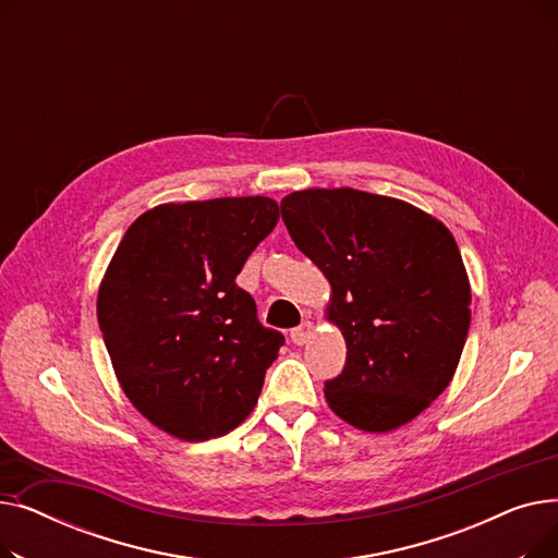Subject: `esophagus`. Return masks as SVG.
Segmentation results:
<instances>
[{"instance_id": "34e87169", "label": "esophagus", "mask_w": 558, "mask_h": 558, "mask_svg": "<svg viewBox=\"0 0 558 558\" xmlns=\"http://www.w3.org/2000/svg\"><path fill=\"white\" fill-rule=\"evenodd\" d=\"M314 335V326L310 324V320H305L303 326H299L296 330H291V341H294L296 345H303L310 341V337Z\"/></svg>"}]
</instances>
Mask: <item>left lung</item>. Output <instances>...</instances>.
Returning a JSON list of instances; mask_svg holds the SVG:
<instances>
[{"label": "left lung", "instance_id": "1", "mask_svg": "<svg viewBox=\"0 0 558 558\" xmlns=\"http://www.w3.org/2000/svg\"><path fill=\"white\" fill-rule=\"evenodd\" d=\"M280 213L328 278L326 318L345 339L328 407L375 434L414 421L450 385L471 328V282L452 232L412 203L353 187L287 194Z\"/></svg>", "mask_w": 558, "mask_h": 558}]
</instances>
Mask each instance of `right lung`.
<instances>
[{
	"mask_svg": "<svg viewBox=\"0 0 558 558\" xmlns=\"http://www.w3.org/2000/svg\"><path fill=\"white\" fill-rule=\"evenodd\" d=\"M269 196L162 203L117 246L97 318L122 391L158 429L208 441L246 421L284 337L234 278L278 223Z\"/></svg>",
	"mask_w": 558,
	"mask_h": 558,
	"instance_id": "obj_1",
	"label": "right lung"
}]
</instances>
